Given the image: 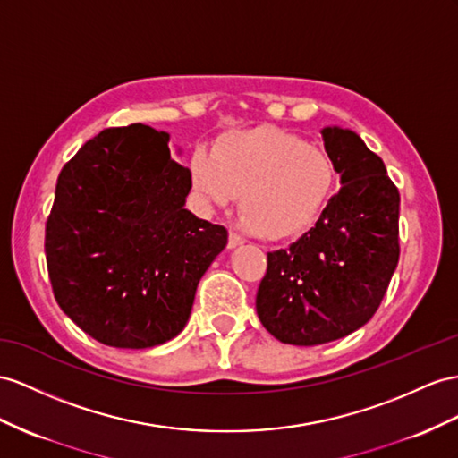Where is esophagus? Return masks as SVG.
Wrapping results in <instances>:
<instances>
[{
	"mask_svg": "<svg viewBox=\"0 0 458 458\" xmlns=\"http://www.w3.org/2000/svg\"><path fill=\"white\" fill-rule=\"evenodd\" d=\"M242 243H243V238L240 236V233H236V232H230L228 233V248L230 250L238 248V245H242Z\"/></svg>",
	"mask_w": 458,
	"mask_h": 458,
	"instance_id": "esophagus-1",
	"label": "esophagus"
}]
</instances>
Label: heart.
I'll use <instances>...</instances> for the list:
<instances>
[{
  "label": "heart",
  "instance_id": "obj_1",
  "mask_svg": "<svg viewBox=\"0 0 458 458\" xmlns=\"http://www.w3.org/2000/svg\"><path fill=\"white\" fill-rule=\"evenodd\" d=\"M190 172L205 203L228 207L240 195L242 225L271 240L308 232L336 191L329 152L276 127L225 137L210 155L197 152Z\"/></svg>",
  "mask_w": 458,
  "mask_h": 458
}]
</instances>
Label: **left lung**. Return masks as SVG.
<instances>
[{"mask_svg": "<svg viewBox=\"0 0 458 458\" xmlns=\"http://www.w3.org/2000/svg\"><path fill=\"white\" fill-rule=\"evenodd\" d=\"M321 137L343 187L311 230L267 255L255 300L265 329L296 346L331 343L366 325L401 253V195L383 160L350 129L323 127Z\"/></svg>", "mask_w": 458, "mask_h": 458, "instance_id": "left-lung-1", "label": "left lung"}]
</instances>
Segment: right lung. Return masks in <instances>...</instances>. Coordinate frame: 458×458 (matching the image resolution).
Here are the masks:
<instances>
[{"mask_svg":"<svg viewBox=\"0 0 458 458\" xmlns=\"http://www.w3.org/2000/svg\"><path fill=\"white\" fill-rule=\"evenodd\" d=\"M148 125L104 129L55 185L46 263L64 313L95 341L152 348L178 336L225 226L185 208L191 172Z\"/></svg>","mask_w":458,"mask_h":458,"instance_id":"add662e5","label":"right lung"}]
</instances>
